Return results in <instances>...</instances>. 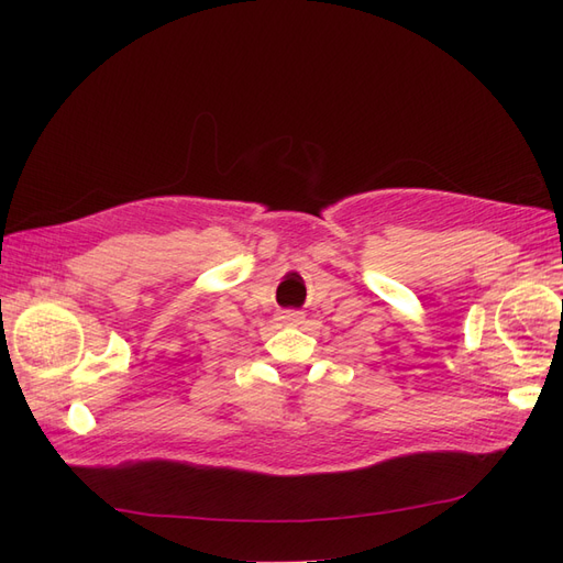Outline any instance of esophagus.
<instances>
[{
  "mask_svg": "<svg viewBox=\"0 0 563 563\" xmlns=\"http://www.w3.org/2000/svg\"><path fill=\"white\" fill-rule=\"evenodd\" d=\"M284 323H288V327H300V323L305 321V314L302 312H296V310H286L282 312L279 317Z\"/></svg>",
  "mask_w": 563,
  "mask_h": 563,
  "instance_id": "obj_1",
  "label": "esophagus"
}]
</instances>
